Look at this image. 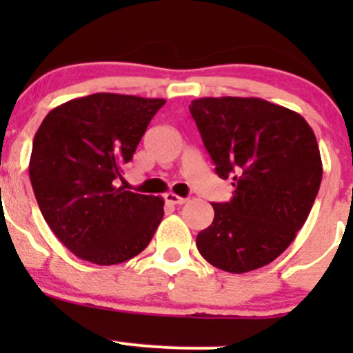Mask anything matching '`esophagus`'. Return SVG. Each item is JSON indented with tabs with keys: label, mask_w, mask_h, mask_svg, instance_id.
I'll use <instances>...</instances> for the list:
<instances>
[{
	"label": "esophagus",
	"mask_w": 353,
	"mask_h": 353,
	"mask_svg": "<svg viewBox=\"0 0 353 353\" xmlns=\"http://www.w3.org/2000/svg\"><path fill=\"white\" fill-rule=\"evenodd\" d=\"M165 201L170 203V205H184V203H186V198L179 196V194H174V193H167Z\"/></svg>",
	"instance_id": "1"
}]
</instances>
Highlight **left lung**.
<instances>
[{
	"label": "left lung",
	"instance_id": "left-lung-1",
	"mask_svg": "<svg viewBox=\"0 0 353 353\" xmlns=\"http://www.w3.org/2000/svg\"><path fill=\"white\" fill-rule=\"evenodd\" d=\"M190 112L215 172L236 188L229 203H212L199 254L229 273L266 266L292 244L318 196L314 131L301 114L258 97H203Z\"/></svg>",
	"mask_w": 353,
	"mask_h": 353
}]
</instances>
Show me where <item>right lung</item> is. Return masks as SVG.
<instances>
[{
  "mask_svg": "<svg viewBox=\"0 0 353 353\" xmlns=\"http://www.w3.org/2000/svg\"><path fill=\"white\" fill-rule=\"evenodd\" d=\"M163 99L92 94L58 105L32 143L28 174L42 216L66 249L101 266L140 254L163 199L116 186Z\"/></svg>",
  "mask_w": 353,
  "mask_h": 353,
  "instance_id": "1",
  "label": "right lung"
}]
</instances>
